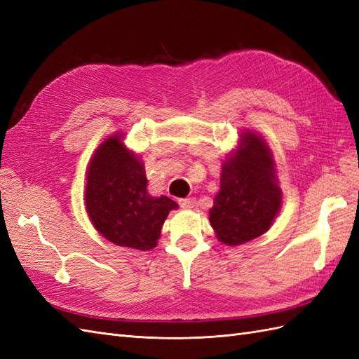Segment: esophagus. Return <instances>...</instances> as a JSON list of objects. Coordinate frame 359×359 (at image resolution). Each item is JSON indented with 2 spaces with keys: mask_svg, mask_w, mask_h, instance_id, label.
I'll use <instances>...</instances> for the list:
<instances>
[{
  "mask_svg": "<svg viewBox=\"0 0 359 359\" xmlns=\"http://www.w3.org/2000/svg\"><path fill=\"white\" fill-rule=\"evenodd\" d=\"M181 208H193L194 203H196V201H194L193 198H186V199H180L178 201Z\"/></svg>",
  "mask_w": 359,
  "mask_h": 359,
  "instance_id": "obj_1",
  "label": "esophagus"
}]
</instances>
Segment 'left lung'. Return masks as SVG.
Instances as JSON below:
<instances>
[{
	"mask_svg": "<svg viewBox=\"0 0 359 359\" xmlns=\"http://www.w3.org/2000/svg\"><path fill=\"white\" fill-rule=\"evenodd\" d=\"M241 142L236 154L224 163L220 191L210 210L217 238L227 245L244 244L266 232L281 203L273 158L264 140L245 132Z\"/></svg>",
	"mask_w": 359,
	"mask_h": 359,
	"instance_id": "1",
	"label": "left lung"
}]
</instances>
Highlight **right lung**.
Masks as SVG:
<instances>
[{"instance_id":"right-lung-1","label":"right lung","mask_w":359,"mask_h":359,"mask_svg":"<svg viewBox=\"0 0 359 359\" xmlns=\"http://www.w3.org/2000/svg\"><path fill=\"white\" fill-rule=\"evenodd\" d=\"M119 137L104 140L90 163L86 212L111 243L145 252L156 247L169 211L178 205L168 196H149L142 163Z\"/></svg>"}]
</instances>
